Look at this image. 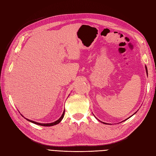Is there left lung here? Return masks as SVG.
Segmentation results:
<instances>
[{
  "label": "left lung",
  "instance_id": "1",
  "mask_svg": "<svg viewBox=\"0 0 156 156\" xmlns=\"http://www.w3.org/2000/svg\"><path fill=\"white\" fill-rule=\"evenodd\" d=\"M146 72H147V74H148V71H147V68H146Z\"/></svg>",
  "mask_w": 156,
  "mask_h": 156
}]
</instances>
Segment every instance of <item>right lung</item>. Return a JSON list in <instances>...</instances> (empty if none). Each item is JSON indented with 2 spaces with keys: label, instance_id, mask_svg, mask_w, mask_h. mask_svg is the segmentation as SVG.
<instances>
[{
  "label": "right lung",
  "instance_id": "add662e5",
  "mask_svg": "<svg viewBox=\"0 0 156 156\" xmlns=\"http://www.w3.org/2000/svg\"><path fill=\"white\" fill-rule=\"evenodd\" d=\"M64 112H63V114H62V115L61 116V117L60 118V119L58 120H56V121H55V122H53V123H50V124H40V123H37V122H34V121H32V120H29V119H27L28 121H29V122H32V123H34V124H37V125H40V126H54V125H56V124H58V123H60V122L62 120V119L64 118Z\"/></svg>",
  "mask_w": 156,
  "mask_h": 156
}]
</instances>
